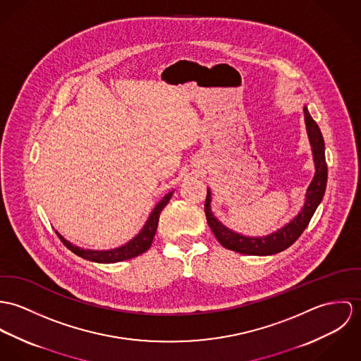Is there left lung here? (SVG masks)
I'll list each match as a JSON object with an SVG mask.
<instances>
[{
  "instance_id": "1",
  "label": "left lung",
  "mask_w": 361,
  "mask_h": 361,
  "mask_svg": "<svg viewBox=\"0 0 361 361\" xmlns=\"http://www.w3.org/2000/svg\"><path fill=\"white\" fill-rule=\"evenodd\" d=\"M305 114V123L307 130L309 142L312 147L313 161H314V177L309 184L305 195V203L300 212L283 227L277 231L263 235V237H246L240 233L226 227L212 212V191L207 188V195L204 202V213L207 224L214 234V237L221 243V246L243 253V255H256V256H269L285 250L289 247L295 240L300 237V234L307 227L310 219L313 217L317 206L320 204L322 197L325 194L326 178H328V169L325 161V145L324 138L321 134L320 127L313 121L312 115L309 114L307 106H303Z\"/></svg>"
}]
</instances>
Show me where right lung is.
I'll list each match as a JSON object with an SVG mask.
<instances>
[{"mask_svg": "<svg viewBox=\"0 0 361 361\" xmlns=\"http://www.w3.org/2000/svg\"><path fill=\"white\" fill-rule=\"evenodd\" d=\"M174 190L167 192L163 198H161L157 206L152 209L148 220L145 221L144 227L141 228V231L133 238V240H128L127 243L121 245L119 247H114V249H108V250H97V249H84L80 247L78 245H73L72 242L63 238L59 233L58 237L61 238V240L63 242V245L71 249L75 255L80 256L85 260H90V262H94V263H118L121 260H127V259H131V257H135L141 253H144L145 250H148L152 245V240L154 237L157 234V228H158V223H159V216H161V212L163 210V207L169 203V200L171 198Z\"/></svg>", "mask_w": 361, "mask_h": 361, "instance_id": "obj_1", "label": "right lung"}]
</instances>
